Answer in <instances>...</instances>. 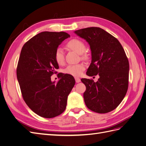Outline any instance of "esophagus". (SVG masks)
<instances>
[{"instance_id": "34e87169", "label": "esophagus", "mask_w": 146, "mask_h": 146, "mask_svg": "<svg viewBox=\"0 0 146 146\" xmlns=\"http://www.w3.org/2000/svg\"><path fill=\"white\" fill-rule=\"evenodd\" d=\"M75 80H76V83H79V82H81L80 78H78V77H75Z\"/></svg>"}]
</instances>
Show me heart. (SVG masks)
<instances>
[{
	"instance_id": "1",
	"label": "heart",
	"mask_w": 146,
	"mask_h": 146,
	"mask_svg": "<svg viewBox=\"0 0 146 146\" xmlns=\"http://www.w3.org/2000/svg\"><path fill=\"white\" fill-rule=\"evenodd\" d=\"M66 47L69 49L76 52L79 55H83L86 50V46L83 41L77 39H73L67 42ZM83 57L84 55L83 56ZM55 60L59 65H62L64 62V53L60 48H57L55 53ZM85 69V66L83 64H77L69 65L64 70L66 74L72 75L73 76H79L82 74Z\"/></svg>"
}]
</instances>
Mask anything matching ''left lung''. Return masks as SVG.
<instances>
[{"label":"left lung","mask_w":146,"mask_h":146,"mask_svg":"<svg viewBox=\"0 0 146 146\" xmlns=\"http://www.w3.org/2000/svg\"><path fill=\"white\" fill-rule=\"evenodd\" d=\"M86 40L91 51V63L86 75L99 74L98 82L82 78L86 90L83 94L86 107L96 113H107L116 108L127 93L129 63L117 39L99 27L75 31Z\"/></svg>","instance_id":"left-lung-1"}]
</instances>
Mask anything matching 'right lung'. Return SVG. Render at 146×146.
Wrapping results in <instances>:
<instances>
[{
    "instance_id": "1",
    "label": "right lung",
    "mask_w": 146,
    "mask_h": 146,
    "mask_svg": "<svg viewBox=\"0 0 146 146\" xmlns=\"http://www.w3.org/2000/svg\"><path fill=\"white\" fill-rule=\"evenodd\" d=\"M69 37L63 32H43L22 48L16 70L22 95L28 107L42 117L52 118L64 112L76 83L73 76L67 74L61 75L56 83L50 77L59 68L55 51Z\"/></svg>"
}]
</instances>
